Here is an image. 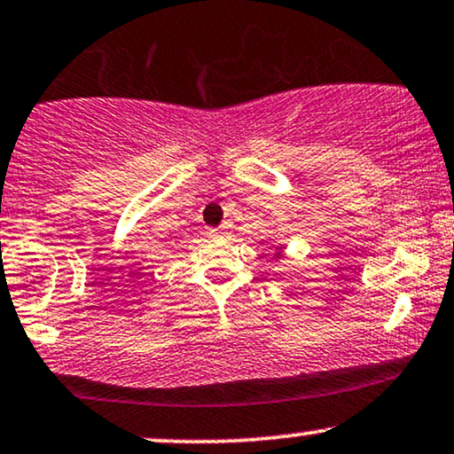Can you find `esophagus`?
<instances>
[{"label":"esophagus","instance_id":"esophagus-1","mask_svg":"<svg viewBox=\"0 0 454 454\" xmlns=\"http://www.w3.org/2000/svg\"><path fill=\"white\" fill-rule=\"evenodd\" d=\"M231 231H232V222H223L222 226L217 228V234H222V237H223V234H228Z\"/></svg>","mask_w":454,"mask_h":454}]
</instances>
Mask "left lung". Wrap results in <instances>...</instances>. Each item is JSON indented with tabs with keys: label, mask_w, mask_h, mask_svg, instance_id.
I'll use <instances>...</instances> for the list:
<instances>
[{
	"label": "left lung",
	"mask_w": 454,
	"mask_h": 454,
	"mask_svg": "<svg viewBox=\"0 0 454 454\" xmlns=\"http://www.w3.org/2000/svg\"><path fill=\"white\" fill-rule=\"evenodd\" d=\"M285 257V245H277V251H274V260H283Z\"/></svg>",
	"instance_id": "1"
}]
</instances>
